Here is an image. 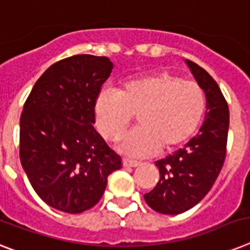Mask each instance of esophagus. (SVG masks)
<instances>
[{
    "mask_svg": "<svg viewBox=\"0 0 250 250\" xmlns=\"http://www.w3.org/2000/svg\"><path fill=\"white\" fill-rule=\"evenodd\" d=\"M140 162H137V160H132V159H127V158H125L123 159V166L125 167H139L140 166Z\"/></svg>",
    "mask_w": 250,
    "mask_h": 250,
    "instance_id": "obj_1",
    "label": "esophagus"
}]
</instances>
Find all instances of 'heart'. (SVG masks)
<instances>
[{"instance_id": "1", "label": "heart", "mask_w": 250, "mask_h": 250, "mask_svg": "<svg viewBox=\"0 0 250 250\" xmlns=\"http://www.w3.org/2000/svg\"><path fill=\"white\" fill-rule=\"evenodd\" d=\"M206 109V93L198 83L162 70L125 81L117 91H101L95 103V119L101 135L115 140L136 115L139 127L122 137L119 150L141 158L188 143Z\"/></svg>"}]
</instances>
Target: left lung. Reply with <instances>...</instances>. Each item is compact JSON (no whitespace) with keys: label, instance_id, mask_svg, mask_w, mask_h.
Listing matches in <instances>:
<instances>
[{"label":"left lung","instance_id":"1","mask_svg":"<svg viewBox=\"0 0 250 250\" xmlns=\"http://www.w3.org/2000/svg\"><path fill=\"white\" fill-rule=\"evenodd\" d=\"M207 97L206 121L185 147L155 162L160 178L145 194L151 209L163 214H178L196 206L209 192L226 158L230 113L220 86L209 73L186 60Z\"/></svg>","mask_w":250,"mask_h":250}]
</instances>
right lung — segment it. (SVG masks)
Returning <instances> with one entry per match:
<instances>
[{"instance_id": "obj_1", "label": "right lung", "mask_w": 250, "mask_h": 250, "mask_svg": "<svg viewBox=\"0 0 250 250\" xmlns=\"http://www.w3.org/2000/svg\"><path fill=\"white\" fill-rule=\"evenodd\" d=\"M113 64L74 55L38 78L20 117V162L32 188L55 209L81 213L99 203L121 155L93 128L95 103Z\"/></svg>"}]
</instances>
